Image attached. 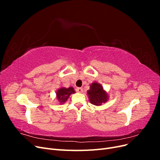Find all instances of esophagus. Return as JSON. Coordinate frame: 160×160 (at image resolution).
I'll use <instances>...</instances> for the list:
<instances>
[{
  "instance_id": "obj_1",
  "label": "esophagus",
  "mask_w": 160,
  "mask_h": 160,
  "mask_svg": "<svg viewBox=\"0 0 160 160\" xmlns=\"http://www.w3.org/2000/svg\"><path fill=\"white\" fill-rule=\"evenodd\" d=\"M76 91H77V92H78V93H83V88H77Z\"/></svg>"
}]
</instances>
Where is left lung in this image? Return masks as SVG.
<instances>
[{"instance_id": "1", "label": "left lung", "mask_w": 160, "mask_h": 160, "mask_svg": "<svg viewBox=\"0 0 160 160\" xmlns=\"http://www.w3.org/2000/svg\"><path fill=\"white\" fill-rule=\"evenodd\" d=\"M89 100L91 104L100 106L102 103L107 102L109 95L107 91L103 89V86L98 82H93L90 85V89L87 91Z\"/></svg>"}]
</instances>
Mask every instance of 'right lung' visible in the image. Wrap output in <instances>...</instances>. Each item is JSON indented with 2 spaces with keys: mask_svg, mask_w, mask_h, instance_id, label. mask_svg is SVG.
I'll list each match as a JSON object with an SVG mask.
<instances>
[{
  "mask_svg": "<svg viewBox=\"0 0 160 160\" xmlns=\"http://www.w3.org/2000/svg\"><path fill=\"white\" fill-rule=\"evenodd\" d=\"M75 93V91L72 87H69V88L62 87L56 91V98L58 101V103L59 104L65 103L68 100L70 95Z\"/></svg>",
  "mask_w": 160,
  "mask_h": 160,
  "instance_id": "1",
  "label": "right lung"
}]
</instances>
